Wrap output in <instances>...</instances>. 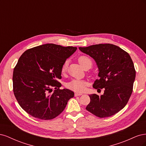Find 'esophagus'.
<instances>
[{
	"label": "esophagus",
	"mask_w": 146,
	"mask_h": 146,
	"mask_svg": "<svg viewBox=\"0 0 146 146\" xmlns=\"http://www.w3.org/2000/svg\"><path fill=\"white\" fill-rule=\"evenodd\" d=\"M82 93H78V92H76L75 93V96L77 97V96H82Z\"/></svg>",
	"instance_id": "obj_1"
}]
</instances>
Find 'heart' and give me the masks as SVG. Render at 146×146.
Here are the masks:
<instances>
[{"mask_svg":"<svg viewBox=\"0 0 146 146\" xmlns=\"http://www.w3.org/2000/svg\"><path fill=\"white\" fill-rule=\"evenodd\" d=\"M78 61L79 63L84 68L86 66H90L91 67L92 65V61L91 59L86 55H81L78 57ZM68 67V61L66 60L63 63L61 68V72L64 74L67 71ZM87 85V83L81 80H72L66 84V87L69 89L76 92H82L85 90L86 86Z\"/></svg>","mask_w":146,"mask_h":146,"instance_id":"heart-1","label":"heart"}]
</instances>
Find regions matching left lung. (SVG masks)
I'll return each mask as SVG.
<instances>
[{
    "instance_id": "left-lung-1",
    "label": "left lung",
    "mask_w": 146,
    "mask_h": 146,
    "mask_svg": "<svg viewBox=\"0 0 146 146\" xmlns=\"http://www.w3.org/2000/svg\"><path fill=\"white\" fill-rule=\"evenodd\" d=\"M79 49L96 61L99 78L93 88L104 90L100 96L90 95L86 110L100 118L114 115L124 108L133 91L136 76L133 61L127 52L111 44L80 47Z\"/></svg>"
}]
</instances>
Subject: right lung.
<instances>
[{
	"label": "right lung",
	"mask_w": 146,
	"mask_h": 146,
	"mask_svg": "<svg viewBox=\"0 0 146 146\" xmlns=\"http://www.w3.org/2000/svg\"><path fill=\"white\" fill-rule=\"evenodd\" d=\"M77 47L46 44L25 51L13 74V92L24 111L42 120H50L63 112L74 92L60 90L63 63ZM54 88L55 90L52 92Z\"/></svg>",
	"instance_id": "right-lung-1"
}]
</instances>
